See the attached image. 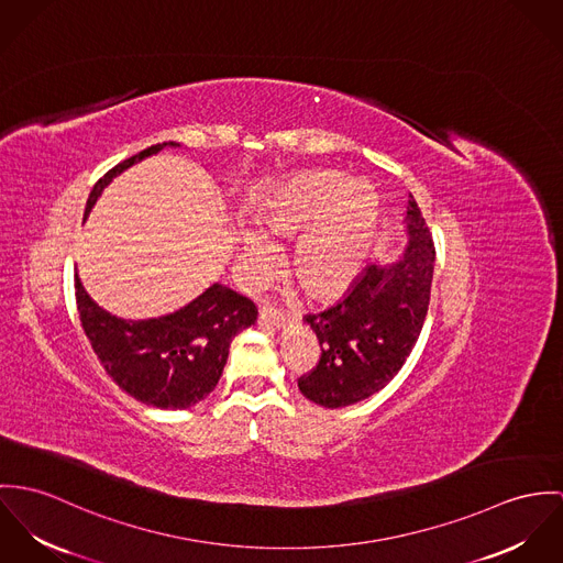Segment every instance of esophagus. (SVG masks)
I'll return each instance as SVG.
<instances>
[{"label":"esophagus","mask_w":563,"mask_h":563,"mask_svg":"<svg viewBox=\"0 0 563 563\" xmlns=\"http://www.w3.org/2000/svg\"><path fill=\"white\" fill-rule=\"evenodd\" d=\"M258 317H261L263 321H269L272 325H278V328H285V325L291 323V319H294L289 312H285L283 309H276V307H272V305H263L261 311H258Z\"/></svg>","instance_id":"obj_1"}]
</instances>
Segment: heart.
I'll return each mask as SVG.
<instances>
[{
	"mask_svg": "<svg viewBox=\"0 0 563 563\" xmlns=\"http://www.w3.org/2000/svg\"><path fill=\"white\" fill-rule=\"evenodd\" d=\"M377 196L363 179L343 181L334 173H307L280 189L258 213V227L274 240L296 238L291 267L311 296H334L358 274L372 246ZM244 263L252 274H269L274 246L244 238Z\"/></svg>",
	"mask_w": 563,
	"mask_h": 563,
	"instance_id": "obj_1",
	"label": "heart"
}]
</instances>
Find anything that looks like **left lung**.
Segmentation results:
<instances>
[{"instance_id":"left-lung-1","label":"left lung","mask_w":563,"mask_h":563,"mask_svg":"<svg viewBox=\"0 0 563 563\" xmlns=\"http://www.w3.org/2000/svg\"><path fill=\"white\" fill-rule=\"evenodd\" d=\"M406 220L410 244L399 263L365 267L336 305L305 314L319 341V361L298 377V388L319 406L343 408L367 399L397 375L417 345L437 249L412 194Z\"/></svg>"}]
</instances>
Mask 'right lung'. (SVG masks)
Returning <instances> with one entry per match:
<instances>
[{"mask_svg": "<svg viewBox=\"0 0 563 563\" xmlns=\"http://www.w3.org/2000/svg\"><path fill=\"white\" fill-rule=\"evenodd\" d=\"M162 146L166 142L108 170L88 196L86 216L117 175ZM75 298L84 332L103 369L131 397L162 410H184L202 401L222 375L233 336L256 319L251 298L222 285L209 287L181 311L144 321H126L103 311L77 276Z\"/></svg>", "mask_w": 563, "mask_h": 563, "instance_id": "add662e5", "label": "right lung"}]
</instances>
